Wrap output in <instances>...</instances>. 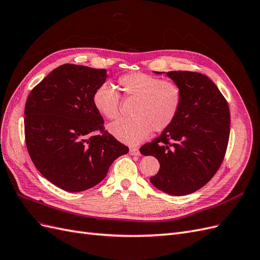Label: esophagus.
I'll return each instance as SVG.
<instances>
[{"mask_svg":"<svg viewBox=\"0 0 260 260\" xmlns=\"http://www.w3.org/2000/svg\"><path fill=\"white\" fill-rule=\"evenodd\" d=\"M129 154L131 156H139L140 155V151L138 147H130L129 148Z\"/></svg>","mask_w":260,"mask_h":260,"instance_id":"obj_1","label":"esophagus"}]
</instances>
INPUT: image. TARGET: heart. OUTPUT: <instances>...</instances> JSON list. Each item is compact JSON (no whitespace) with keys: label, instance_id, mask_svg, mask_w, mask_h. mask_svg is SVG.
I'll list each match as a JSON object with an SVG mask.
<instances>
[{"label":"heart","instance_id":"heart-1","mask_svg":"<svg viewBox=\"0 0 260 260\" xmlns=\"http://www.w3.org/2000/svg\"><path fill=\"white\" fill-rule=\"evenodd\" d=\"M118 84L125 98L136 100L133 118L119 119L108 125V130L121 142L136 145L154 131L167 129L175 121L182 103V90L172 81L143 73L123 75ZM93 105L106 119L119 115L120 98L111 85L103 83L94 90Z\"/></svg>","mask_w":260,"mask_h":260}]
</instances>
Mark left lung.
Returning <instances> with one entry per match:
<instances>
[{
	"mask_svg": "<svg viewBox=\"0 0 260 260\" xmlns=\"http://www.w3.org/2000/svg\"><path fill=\"white\" fill-rule=\"evenodd\" d=\"M166 75L182 90L179 114L140 152L156 157L160 164L157 175L149 179L151 183L165 193L180 196L198 191L219 169L230 136V111L207 76L192 72Z\"/></svg>",
	"mask_w": 260,
	"mask_h": 260,
	"instance_id": "1",
	"label": "left lung"
}]
</instances>
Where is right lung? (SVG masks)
I'll list each match as a JSON object with an SVG mask.
<instances>
[{"label": "right lung", "instance_id": "right-lung-1", "mask_svg": "<svg viewBox=\"0 0 260 260\" xmlns=\"http://www.w3.org/2000/svg\"><path fill=\"white\" fill-rule=\"evenodd\" d=\"M106 78V69L64 64L27 99L29 155L40 174L61 190L81 192L99 184L113 161L129 152L104 131L103 117L93 105V92Z\"/></svg>", "mask_w": 260, "mask_h": 260}]
</instances>
